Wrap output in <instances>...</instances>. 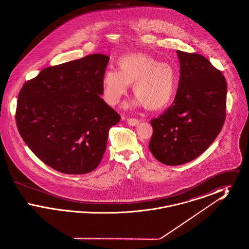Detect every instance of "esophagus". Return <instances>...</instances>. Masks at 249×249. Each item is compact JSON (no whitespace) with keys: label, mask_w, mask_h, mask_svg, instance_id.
<instances>
[{"label":"esophagus","mask_w":249,"mask_h":249,"mask_svg":"<svg viewBox=\"0 0 249 249\" xmlns=\"http://www.w3.org/2000/svg\"><path fill=\"white\" fill-rule=\"evenodd\" d=\"M127 122H128V124L130 125V126H137L138 124H139V122H140V120L137 119H127Z\"/></svg>","instance_id":"1"}]
</instances>
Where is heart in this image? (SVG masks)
<instances>
[{
	"label": "heart",
	"instance_id": "1",
	"mask_svg": "<svg viewBox=\"0 0 249 249\" xmlns=\"http://www.w3.org/2000/svg\"><path fill=\"white\" fill-rule=\"evenodd\" d=\"M119 70L108 69L103 77L104 96L111 106L119 104L130 85L138 100L150 110L165 107L177 90L178 75L174 68L144 54H133L119 59Z\"/></svg>",
	"mask_w": 249,
	"mask_h": 249
}]
</instances>
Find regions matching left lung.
Segmentation results:
<instances>
[{"label":"left lung","instance_id":"1","mask_svg":"<svg viewBox=\"0 0 249 249\" xmlns=\"http://www.w3.org/2000/svg\"><path fill=\"white\" fill-rule=\"evenodd\" d=\"M180 62L178 92L172 106L151 119L148 144L166 165H181L202 154L226 119L227 83L222 72L197 53L177 50Z\"/></svg>","mask_w":249,"mask_h":249}]
</instances>
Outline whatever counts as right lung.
<instances>
[{"label": "right lung", "mask_w": 249, "mask_h": 249, "mask_svg": "<svg viewBox=\"0 0 249 249\" xmlns=\"http://www.w3.org/2000/svg\"><path fill=\"white\" fill-rule=\"evenodd\" d=\"M109 57L92 54L48 67L24 84L16 121L25 143L45 164L68 175L90 173L120 116L101 98Z\"/></svg>", "instance_id": "1"}]
</instances>
